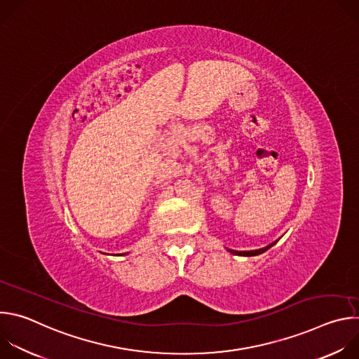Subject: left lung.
I'll list each match as a JSON object with an SVG mask.
<instances>
[{
  "instance_id": "1",
  "label": "left lung",
  "mask_w": 359,
  "mask_h": 359,
  "mask_svg": "<svg viewBox=\"0 0 359 359\" xmlns=\"http://www.w3.org/2000/svg\"><path fill=\"white\" fill-rule=\"evenodd\" d=\"M278 241V240H277ZM277 241H274V243H271V244H269V245H266V247H263V248H259V250H251V251H237V250H229L231 254H236V255H244V257H251V255H259V254H262V252H264V251H267L270 247H273Z\"/></svg>"
}]
</instances>
